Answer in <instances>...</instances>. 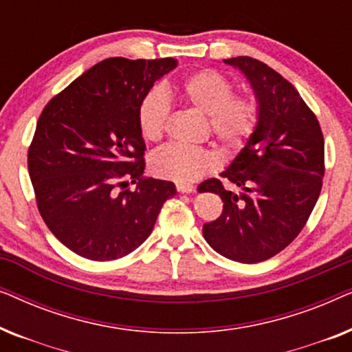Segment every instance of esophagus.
<instances>
[{"label": "esophagus", "instance_id": "obj_1", "mask_svg": "<svg viewBox=\"0 0 352 352\" xmlns=\"http://www.w3.org/2000/svg\"><path fill=\"white\" fill-rule=\"evenodd\" d=\"M176 189H177V192H181V194H190V192H194V186H190V184H177Z\"/></svg>", "mask_w": 352, "mask_h": 352}]
</instances>
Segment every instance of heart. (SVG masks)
Here are the masks:
<instances>
[{
	"instance_id": "heart-1",
	"label": "heart",
	"mask_w": 352,
	"mask_h": 352,
	"mask_svg": "<svg viewBox=\"0 0 352 352\" xmlns=\"http://www.w3.org/2000/svg\"><path fill=\"white\" fill-rule=\"evenodd\" d=\"M176 93L192 109L206 115L211 136L224 151L242 148L258 123V104L247 96H234L230 81L214 70H200L186 76ZM170 102L162 88H152L142 96L138 107V124L142 138L158 141L165 131ZM214 166V157L200 147L177 144L158 148L151 157V171L162 179L189 184Z\"/></svg>"
}]
</instances>
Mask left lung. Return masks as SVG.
Returning a JSON list of instances; mask_svg holds the SVG:
<instances>
[{
  "label": "left lung",
  "instance_id": "left-lung-1",
  "mask_svg": "<svg viewBox=\"0 0 352 352\" xmlns=\"http://www.w3.org/2000/svg\"><path fill=\"white\" fill-rule=\"evenodd\" d=\"M252 85L256 128L221 177L240 187L224 189L216 177L199 186L223 200V213L204 224V237L224 258L261 263L280 253L305 228L324 177V136L316 115L295 86L263 62L224 59Z\"/></svg>",
  "mask_w": 352,
  "mask_h": 352
}]
</instances>
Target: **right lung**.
Segmentation results:
<instances>
[{
	"label": "right lung",
	"instance_id": "obj_1",
	"mask_svg": "<svg viewBox=\"0 0 352 352\" xmlns=\"http://www.w3.org/2000/svg\"><path fill=\"white\" fill-rule=\"evenodd\" d=\"M176 65L171 57L105 59L43 109L28 148V173L41 218L80 256H126L151 235L163 204L176 195L173 182L142 176L146 142L138 124L142 96ZM129 179L136 190L126 189Z\"/></svg>",
	"mask_w": 352,
	"mask_h": 352
}]
</instances>
